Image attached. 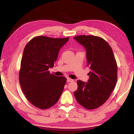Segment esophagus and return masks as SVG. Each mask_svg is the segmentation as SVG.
I'll return each instance as SVG.
<instances>
[{"label":"esophagus","instance_id":"obj_1","mask_svg":"<svg viewBox=\"0 0 134 134\" xmlns=\"http://www.w3.org/2000/svg\"><path fill=\"white\" fill-rule=\"evenodd\" d=\"M73 81V80L70 79V78H67V82H72Z\"/></svg>","mask_w":134,"mask_h":134}]
</instances>
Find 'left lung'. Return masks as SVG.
<instances>
[{"instance_id": "left-lung-1", "label": "left lung", "mask_w": 134, "mask_h": 134, "mask_svg": "<svg viewBox=\"0 0 134 134\" xmlns=\"http://www.w3.org/2000/svg\"><path fill=\"white\" fill-rule=\"evenodd\" d=\"M86 51L87 66L91 71L87 82L78 80L74 91L77 101L88 110L104 103L114 90L117 81V65L111 47L104 40L93 35L74 38Z\"/></svg>"}]
</instances>
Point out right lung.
<instances>
[{
  "instance_id": "obj_1",
  "label": "right lung",
  "mask_w": 134,
  "mask_h": 134,
  "mask_svg": "<svg viewBox=\"0 0 134 134\" xmlns=\"http://www.w3.org/2000/svg\"><path fill=\"white\" fill-rule=\"evenodd\" d=\"M69 38L37 36L27 43L23 51L19 82L26 98L40 109L52 107L59 99L66 83L65 77L50 74L58 53Z\"/></svg>"
}]
</instances>
